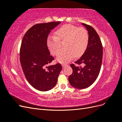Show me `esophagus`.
Returning a JSON list of instances; mask_svg holds the SVG:
<instances>
[{"label":"esophagus","mask_w":122,"mask_h":122,"mask_svg":"<svg viewBox=\"0 0 122 122\" xmlns=\"http://www.w3.org/2000/svg\"><path fill=\"white\" fill-rule=\"evenodd\" d=\"M61 66H62V68H64L65 67H67V66H68L67 65H66V64H62L61 65Z\"/></svg>","instance_id":"34e87169"}]
</instances>
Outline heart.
Instances as JSON below:
<instances>
[{
  "label": "heart",
  "instance_id": "heart-1",
  "mask_svg": "<svg viewBox=\"0 0 122 122\" xmlns=\"http://www.w3.org/2000/svg\"><path fill=\"white\" fill-rule=\"evenodd\" d=\"M89 41L87 30L78 28L71 24H65L57 29L55 36L47 38V46L50 53L56 55L60 49V43L63 42L64 49L59 52L56 57L57 61L67 63L74 57L82 55L86 50Z\"/></svg>",
  "mask_w": 122,
  "mask_h": 122
}]
</instances>
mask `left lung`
<instances>
[{
	"mask_svg": "<svg viewBox=\"0 0 122 122\" xmlns=\"http://www.w3.org/2000/svg\"><path fill=\"white\" fill-rule=\"evenodd\" d=\"M88 31L89 41L86 50L75 63L82 67L70 65L73 73L69 77V81L74 87L84 89L91 86L99 75L101 67L103 47L99 36L94 28L81 23Z\"/></svg>",
	"mask_w": 122,
	"mask_h": 122,
	"instance_id": "8db88e82",
	"label": "left lung"
}]
</instances>
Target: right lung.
Segmentation results:
<instances>
[{
    "label": "right lung",
    "mask_w": 122,
    "mask_h": 122,
    "mask_svg": "<svg viewBox=\"0 0 122 122\" xmlns=\"http://www.w3.org/2000/svg\"><path fill=\"white\" fill-rule=\"evenodd\" d=\"M61 22L36 24L25 33L20 51V61L28 82L36 90L48 91L53 88L62 70L60 64L48 66L54 60L47 46L51 30Z\"/></svg>",
    "instance_id": "1"
}]
</instances>
